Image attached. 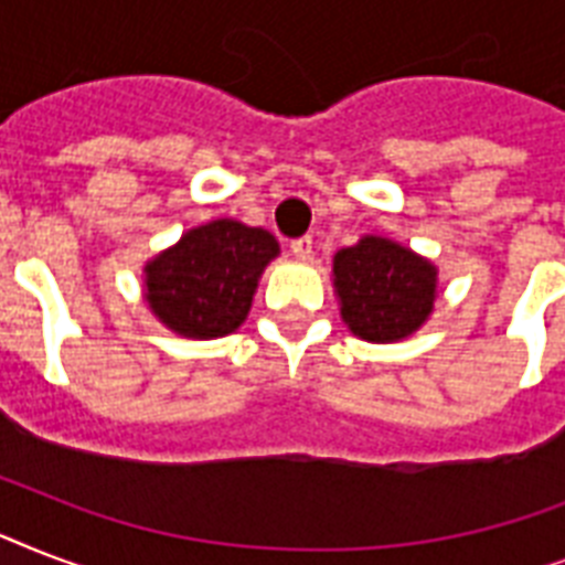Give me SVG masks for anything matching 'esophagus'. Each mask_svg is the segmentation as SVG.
I'll return each mask as SVG.
<instances>
[{"mask_svg":"<svg viewBox=\"0 0 565 565\" xmlns=\"http://www.w3.org/2000/svg\"><path fill=\"white\" fill-rule=\"evenodd\" d=\"M290 252H292V255H296V257H299V260H308L310 252H313V239H310V237L292 239V243H290Z\"/></svg>","mask_w":565,"mask_h":565,"instance_id":"1","label":"esophagus"}]
</instances>
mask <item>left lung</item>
Masks as SVG:
<instances>
[{"mask_svg":"<svg viewBox=\"0 0 565 565\" xmlns=\"http://www.w3.org/2000/svg\"><path fill=\"white\" fill-rule=\"evenodd\" d=\"M340 317L366 343H395L425 326L437 299V266L402 243L361 237L334 255Z\"/></svg>","mask_w":565,"mask_h":565,"instance_id":"obj_1","label":"left lung"}]
</instances>
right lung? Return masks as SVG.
Returning a JSON list of instances; mask_svg holds the SVG:
<instances>
[{
  "mask_svg": "<svg viewBox=\"0 0 565 565\" xmlns=\"http://www.w3.org/2000/svg\"><path fill=\"white\" fill-rule=\"evenodd\" d=\"M278 252L269 231L237 220L204 222L143 266L149 310L190 340L231 334L246 322L257 281Z\"/></svg>",
  "mask_w": 565,
  "mask_h": 565,
  "instance_id": "1",
  "label": "right lung"
}]
</instances>
